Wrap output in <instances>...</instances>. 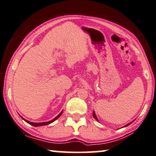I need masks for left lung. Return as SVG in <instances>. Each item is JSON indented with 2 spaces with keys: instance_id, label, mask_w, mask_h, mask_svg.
Here are the masks:
<instances>
[{
  "instance_id": "obj_1",
  "label": "left lung",
  "mask_w": 156,
  "mask_h": 156,
  "mask_svg": "<svg viewBox=\"0 0 156 156\" xmlns=\"http://www.w3.org/2000/svg\"><path fill=\"white\" fill-rule=\"evenodd\" d=\"M93 117H94V118L96 120H98V118H97V117H96V115H95V112H93ZM133 123V122H131V123H128V125H126V126H129L130 124H131Z\"/></svg>"
}]
</instances>
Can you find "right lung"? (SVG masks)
<instances>
[{
	"instance_id": "1",
	"label": "right lung",
	"mask_w": 156,
	"mask_h": 156,
	"mask_svg": "<svg viewBox=\"0 0 156 156\" xmlns=\"http://www.w3.org/2000/svg\"><path fill=\"white\" fill-rule=\"evenodd\" d=\"M62 113H63V111H62L61 113H60L58 115L56 116V117H55V118H54V119H53V120H51V121H48V122H44V123H32V122H30V121H28V120H26V119H24L23 118H22V117H21V118H23V120H25V121L27 122V123H29V124H30L31 126H36V127H37V126H45V125H48V124H50V123H53V121H55V120L58 119V118L60 117V116L61 115Z\"/></svg>"
}]
</instances>
